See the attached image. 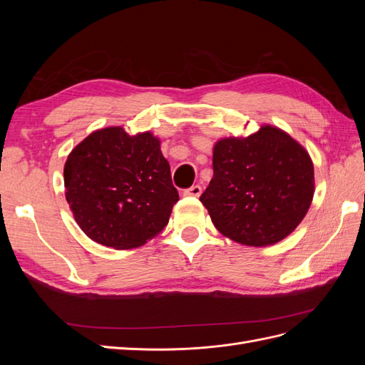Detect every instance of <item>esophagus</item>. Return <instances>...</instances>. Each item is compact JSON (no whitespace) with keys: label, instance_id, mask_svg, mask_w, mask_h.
<instances>
[{"label":"esophagus","instance_id":"esophagus-1","mask_svg":"<svg viewBox=\"0 0 365 365\" xmlns=\"http://www.w3.org/2000/svg\"><path fill=\"white\" fill-rule=\"evenodd\" d=\"M201 193H202V187L201 185H192L190 189H187V190H184V196H195V197H197V196H201Z\"/></svg>","mask_w":365,"mask_h":365}]
</instances>
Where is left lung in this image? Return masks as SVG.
Instances as JSON below:
<instances>
[{
    "label": "left lung",
    "mask_w": 365,
    "mask_h": 365,
    "mask_svg": "<svg viewBox=\"0 0 365 365\" xmlns=\"http://www.w3.org/2000/svg\"><path fill=\"white\" fill-rule=\"evenodd\" d=\"M315 192L314 163L288 132L263 125L213 146V178L200 201L225 237L268 247L302 222Z\"/></svg>",
    "instance_id": "1"
}]
</instances>
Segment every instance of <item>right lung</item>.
<instances>
[{
    "label": "right lung",
    "instance_id": "right-lung-1",
    "mask_svg": "<svg viewBox=\"0 0 365 365\" xmlns=\"http://www.w3.org/2000/svg\"><path fill=\"white\" fill-rule=\"evenodd\" d=\"M152 132L129 135L121 126L91 132L65 161V197L77 225L97 244L145 245L168 225L178 190Z\"/></svg>",
    "mask_w": 365,
    "mask_h": 365
}]
</instances>
